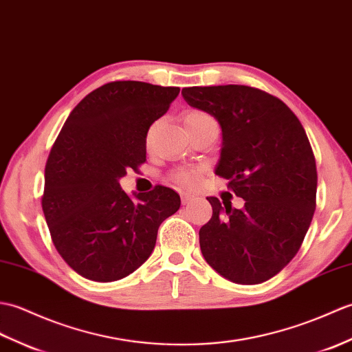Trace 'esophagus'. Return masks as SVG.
<instances>
[{"mask_svg": "<svg viewBox=\"0 0 352 352\" xmlns=\"http://www.w3.org/2000/svg\"><path fill=\"white\" fill-rule=\"evenodd\" d=\"M191 200H194V196H190V194H182V203L186 205V203H190Z\"/></svg>", "mask_w": 352, "mask_h": 352, "instance_id": "34e87169", "label": "esophagus"}]
</instances>
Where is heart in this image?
Returning <instances> with one entry per match:
<instances>
[{"label": "heart", "instance_id": "obj_1", "mask_svg": "<svg viewBox=\"0 0 352 352\" xmlns=\"http://www.w3.org/2000/svg\"><path fill=\"white\" fill-rule=\"evenodd\" d=\"M208 119H212V117H210L208 113L192 110V111H188L185 114L184 123H185V126H190V124H192V123L208 120ZM155 129H156V124H152L151 129L147 131V135H146L147 143L152 140V137L155 134ZM200 179H201V170L196 168V167H181V168H176L173 173H171V181H173L179 186V188H182V190L196 188V186L200 184Z\"/></svg>", "mask_w": 352, "mask_h": 352}]
</instances>
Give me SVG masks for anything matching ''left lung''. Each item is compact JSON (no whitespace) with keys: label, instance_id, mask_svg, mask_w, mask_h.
I'll return each instance as SVG.
<instances>
[{"label":"left lung","instance_id":"1","mask_svg":"<svg viewBox=\"0 0 352 352\" xmlns=\"http://www.w3.org/2000/svg\"><path fill=\"white\" fill-rule=\"evenodd\" d=\"M191 107L221 126L215 175L245 200L242 209L206 197L212 217L199 232L205 261L239 285H257L294 259L316 208L318 173L309 138L291 108L248 85L185 87Z\"/></svg>","mask_w":352,"mask_h":352}]
</instances>
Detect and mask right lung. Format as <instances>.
Instances as JSON below:
<instances>
[{"label": "right lung", "mask_w": 352, "mask_h": 352, "mask_svg": "<svg viewBox=\"0 0 352 352\" xmlns=\"http://www.w3.org/2000/svg\"><path fill=\"white\" fill-rule=\"evenodd\" d=\"M179 91L108 82L89 93L61 128L46 161L42 209L57 252L80 276L100 283L129 276L149 259L161 223L181 206L167 186L132 200L119 184L146 161L147 131Z\"/></svg>", "instance_id": "add662e5"}]
</instances>
